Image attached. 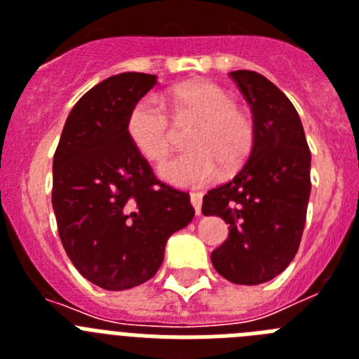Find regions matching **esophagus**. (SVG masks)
Masks as SVG:
<instances>
[{"label": "esophagus", "mask_w": 359, "mask_h": 359, "mask_svg": "<svg viewBox=\"0 0 359 359\" xmlns=\"http://www.w3.org/2000/svg\"><path fill=\"white\" fill-rule=\"evenodd\" d=\"M190 203H192V207H194L196 214H201V203H203V194L201 192H192L190 194Z\"/></svg>", "instance_id": "1"}]
</instances>
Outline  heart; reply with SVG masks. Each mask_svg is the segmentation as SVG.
Here are the masks:
<instances>
[{"label": "heart", "instance_id": "heart-1", "mask_svg": "<svg viewBox=\"0 0 359 359\" xmlns=\"http://www.w3.org/2000/svg\"><path fill=\"white\" fill-rule=\"evenodd\" d=\"M167 104L177 123L198 122L187 145L192 151L163 161L158 174L163 182L183 189L212 183L219 170L233 172L248 160L255 144V126L236 98L219 84L207 81L177 86L167 95ZM128 135L142 156L158 161L169 154L172 123L163 104L154 95L142 97L129 109Z\"/></svg>", "mask_w": 359, "mask_h": 359}]
</instances>
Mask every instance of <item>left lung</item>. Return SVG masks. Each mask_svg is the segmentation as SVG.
Returning a JSON list of instances; mask_svg holds the SVG:
<instances>
[{"label": "left lung", "instance_id": "1", "mask_svg": "<svg viewBox=\"0 0 359 359\" xmlns=\"http://www.w3.org/2000/svg\"><path fill=\"white\" fill-rule=\"evenodd\" d=\"M230 77L250 104L255 144L233 180L208 190L201 212L219 215L228 239L210 255L226 280L257 286L280 275L300 246L311 194V152L290 98L257 72Z\"/></svg>", "mask_w": 359, "mask_h": 359}]
</instances>
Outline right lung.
<instances>
[{
    "label": "right lung",
    "instance_id": "1",
    "mask_svg": "<svg viewBox=\"0 0 359 359\" xmlns=\"http://www.w3.org/2000/svg\"><path fill=\"white\" fill-rule=\"evenodd\" d=\"M156 82L136 72L98 82L69 111L53 154L61 243L79 273L107 291L154 277L167 239L194 217L190 196L156 180L126 128Z\"/></svg>",
    "mask_w": 359,
    "mask_h": 359
}]
</instances>
